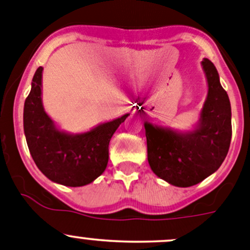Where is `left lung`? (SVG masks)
I'll use <instances>...</instances> for the list:
<instances>
[{
  "label": "left lung",
  "instance_id": "left-lung-1",
  "mask_svg": "<svg viewBox=\"0 0 250 250\" xmlns=\"http://www.w3.org/2000/svg\"><path fill=\"white\" fill-rule=\"evenodd\" d=\"M208 91L193 129L181 130L144 122L148 163L158 178L188 188L213 174L227 157L232 138L228 95L213 62H201Z\"/></svg>",
  "mask_w": 250,
  "mask_h": 250
}]
</instances>
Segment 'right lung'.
I'll use <instances>...</instances> for the list:
<instances>
[{
    "instance_id": "right-lung-1",
    "label": "right lung",
    "mask_w": 250,
    "mask_h": 250,
    "mask_svg": "<svg viewBox=\"0 0 250 250\" xmlns=\"http://www.w3.org/2000/svg\"><path fill=\"white\" fill-rule=\"evenodd\" d=\"M39 66L25 99L23 127L29 153L38 169L49 180L64 186H85L96 180L108 163V144L113 133L129 113L101 123L88 132L60 130L44 111Z\"/></svg>"
}]
</instances>
